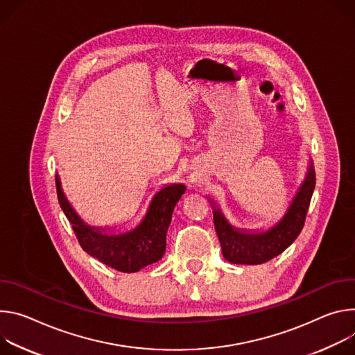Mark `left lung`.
<instances>
[{"label": "left lung", "instance_id": "1", "mask_svg": "<svg viewBox=\"0 0 355 355\" xmlns=\"http://www.w3.org/2000/svg\"><path fill=\"white\" fill-rule=\"evenodd\" d=\"M314 184H316V175L310 161L306 178L282 220L261 232L234 228L223 216L221 210L213 206L214 228L223 257L231 263L258 265L282 254L297 239L304 225Z\"/></svg>", "mask_w": 355, "mask_h": 355}]
</instances>
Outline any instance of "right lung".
<instances>
[{
    "label": "right lung",
    "instance_id": "add662e5",
    "mask_svg": "<svg viewBox=\"0 0 355 355\" xmlns=\"http://www.w3.org/2000/svg\"><path fill=\"white\" fill-rule=\"evenodd\" d=\"M56 190L59 205L82 248L100 262L120 272L131 273L164 257L172 213L186 186L178 183L162 187L152 198L142 221L135 228L120 234H108L103 228L90 227L78 217L66 199L58 175Z\"/></svg>",
    "mask_w": 355,
    "mask_h": 355
}]
</instances>
